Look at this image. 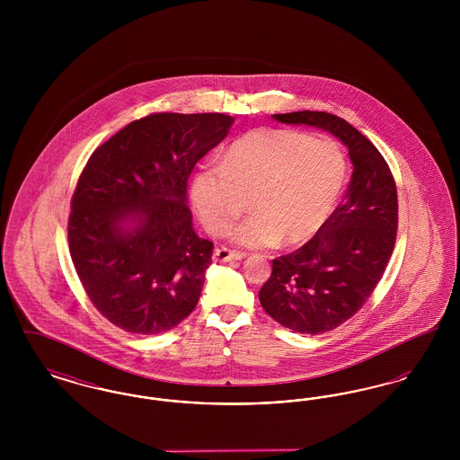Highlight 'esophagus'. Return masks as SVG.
I'll return each instance as SVG.
<instances>
[{
	"mask_svg": "<svg viewBox=\"0 0 460 460\" xmlns=\"http://www.w3.org/2000/svg\"><path fill=\"white\" fill-rule=\"evenodd\" d=\"M244 257V253L229 250L226 246H220L214 252V261L216 262H231V261H241Z\"/></svg>",
	"mask_w": 460,
	"mask_h": 460,
	"instance_id": "1",
	"label": "esophagus"
}]
</instances>
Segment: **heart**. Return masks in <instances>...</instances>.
Segmentation results:
<instances>
[{"instance_id":"obj_1","label":"heart","mask_w":460,"mask_h":460,"mask_svg":"<svg viewBox=\"0 0 460 460\" xmlns=\"http://www.w3.org/2000/svg\"><path fill=\"white\" fill-rule=\"evenodd\" d=\"M349 179L345 150L332 139L293 129H257L236 139L220 165H203L191 199L205 227L226 233L250 207L253 214L231 231L241 246H296L332 217Z\"/></svg>"}]
</instances>
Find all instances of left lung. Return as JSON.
<instances>
[{"instance_id":"1","label":"left lung","mask_w":460,"mask_h":460,"mask_svg":"<svg viewBox=\"0 0 460 460\" xmlns=\"http://www.w3.org/2000/svg\"><path fill=\"white\" fill-rule=\"evenodd\" d=\"M336 136L353 164L350 184L328 224L293 253L272 261L263 310L281 326L321 334L341 326L371 296L394 253L398 199L394 174L371 141L328 111L272 115Z\"/></svg>"}]
</instances>
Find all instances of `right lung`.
<instances>
[{
    "instance_id": "obj_1",
    "label": "right lung",
    "mask_w": 460,
    "mask_h": 460,
    "mask_svg": "<svg viewBox=\"0 0 460 460\" xmlns=\"http://www.w3.org/2000/svg\"><path fill=\"white\" fill-rule=\"evenodd\" d=\"M233 124L224 113H152L89 156L70 201L68 248L113 326L156 334L195 310L214 243L193 229L188 177Z\"/></svg>"
}]
</instances>
